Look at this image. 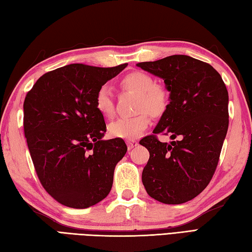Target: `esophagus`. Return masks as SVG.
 I'll return each mask as SVG.
<instances>
[{
	"mask_svg": "<svg viewBox=\"0 0 252 252\" xmlns=\"http://www.w3.org/2000/svg\"><path fill=\"white\" fill-rule=\"evenodd\" d=\"M138 145V142L135 141V140H131V141H126V146H127V149L129 151H131V149H133L134 147H136Z\"/></svg>",
	"mask_w": 252,
	"mask_h": 252,
	"instance_id": "1",
	"label": "esophagus"
}]
</instances>
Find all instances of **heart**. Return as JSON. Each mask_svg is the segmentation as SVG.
Segmentation results:
<instances>
[{
    "instance_id": "b5f03b06",
    "label": "heart",
    "mask_w": 252,
    "mask_h": 252,
    "mask_svg": "<svg viewBox=\"0 0 252 252\" xmlns=\"http://www.w3.org/2000/svg\"><path fill=\"white\" fill-rule=\"evenodd\" d=\"M120 84L125 90L138 94L136 111L140 114L131 118H119L110 123L108 131L114 137L135 140L143 134L151 123L149 114L153 117H160L164 114L169 106L170 94L163 85L157 84L153 76L143 71H132L126 74ZM94 105L99 114L106 118L115 115L114 98L107 85H101L97 90Z\"/></svg>"
}]
</instances>
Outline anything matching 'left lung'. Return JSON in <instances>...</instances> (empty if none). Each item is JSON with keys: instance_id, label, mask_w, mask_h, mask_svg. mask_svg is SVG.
<instances>
[{"instance_id": "1", "label": "left lung", "mask_w": 252, "mask_h": 252, "mask_svg": "<svg viewBox=\"0 0 252 252\" xmlns=\"http://www.w3.org/2000/svg\"><path fill=\"white\" fill-rule=\"evenodd\" d=\"M137 67L164 80L170 103L154 134L140 144L149 152L142 181L147 194L168 205L198 196L210 183L228 129V93L220 73L187 55H172ZM179 141L161 143L157 134Z\"/></svg>"}]
</instances>
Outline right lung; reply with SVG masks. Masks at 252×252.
<instances>
[{
    "mask_svg": "<svg viewBox=\"0 0 252 252\" xmlns=\"http://www.w3.org/2000/svg\"><path fill=\"white\" fill-rule=\"evenodd\" d=\"M127 63L57 68L37 79L24 101V131L42 186L63 206L84 209L109 194L114 171L127 147L104 141V116L95 108L97 90Z\"/></svg>",
    "mask_w": 252,
    "mask_h": 252,
    "instance_id": "obj_1",
    "label": "right lung"
}]
</instances>
